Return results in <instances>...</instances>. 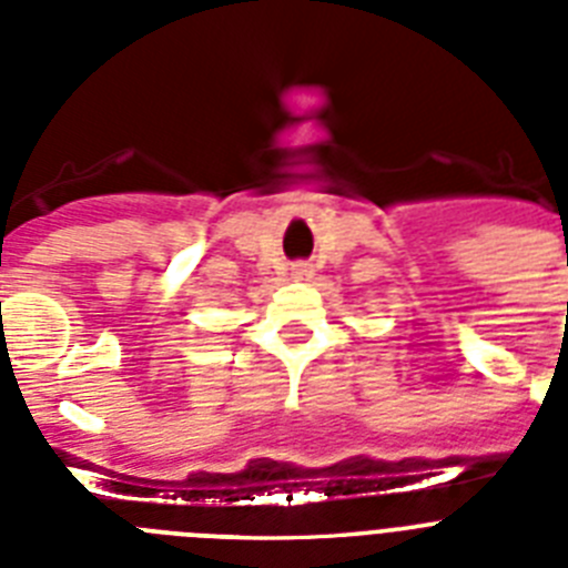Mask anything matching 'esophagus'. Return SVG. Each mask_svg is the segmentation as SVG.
<instances>
[{
    "label": "esophagus",
    "instance_id": "34e87169",
    "mask_svg": "<svg viewBox=\"0 0 568 568\" xmlns=\"http://www.w3.org/2000/svg\"><path fill=\"white\" fill-rule=\"evenodd\" d=\"M293 275L295 278H310V275H313V267H310L307 261H298V264H293Z\"/></svg>",
    "mask_w": 568,
    "mask_h": 568
}]
</instances>
